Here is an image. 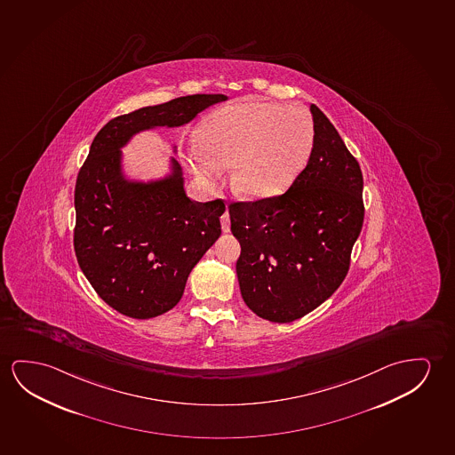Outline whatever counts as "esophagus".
<instances>
[{"instance_id":"1","label":"esophagus","mask_w":455,"mask_h":455,"mask_svg":"<svg viewBox=\"0 0 455 455\" xmlns=\"http://www.w3.org/2000/svg\"><path fill=\"white\" fill-rule=\"evenodd\" d=\"M220 225H222L224 233H230V214H228V211H225L222 217H220Z\"/></svg>"}]
</instances>
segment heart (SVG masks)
Returning a JSON list of instances; mask_svg holds the SVG:
<instances>
[{
	"label": "heart",
	"mask_w": 455,
	"mask_h": 455,
	"mask_svg": "<svg viewBox=\"0 0 455 455\" xmlns=\"http://www.w3.org/2000/svg\"><path fill=\"white\" fill-rule=\"evenodd\" d=\"M314 121L301 107L241 100L212 113L190 149L198 175L212 178L231 165V186L249 200L287 192L314 151Z\"/></svg>",
	"instance_id": "1"
}]
</instances>
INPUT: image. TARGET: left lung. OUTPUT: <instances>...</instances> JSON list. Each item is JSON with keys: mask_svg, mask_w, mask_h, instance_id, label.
Segmentation results:
<instances>
[{"mask_svg": "<svg viewBox=\"0 0 455 455\" xmlns=\"http://www.w3.org/2000/svg\"><path fill=\"white\" fill-rule=\"evenodd\" d=\"M314 151L283 196L230 204L241 296L274 323L301 318L340 287L363 222V173L326 115L310 105Z\"/></svg>", "mask_w": 455, "mask_h": 455, "instance_id": "1", "label": "left lung"}]
</instances>
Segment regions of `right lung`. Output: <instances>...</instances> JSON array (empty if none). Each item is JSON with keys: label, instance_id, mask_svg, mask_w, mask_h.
Returning a JSON list of instances; mask_svg holds the SVG:
<instances>
[{"label": "right lung", "instance_id": "1", "mask_svg": "<svg viewBox=\"0 0 455 455\" xmlns=\"http://www.w3.org/2000/svg\"><path fill=\"white\" fill-rule=\"evenodd\" d=\"M227 99L194 94L143 107L94 137L76 184L74 247L84 277L119 314L148 320L175 307L190 271L220 236L225 211L222 200H190L173 156L161 178L127 175L123 148L137 133L184 126Z\"/></svg>", "mask_w": 455, "mask_h": 455}]
</instances>
